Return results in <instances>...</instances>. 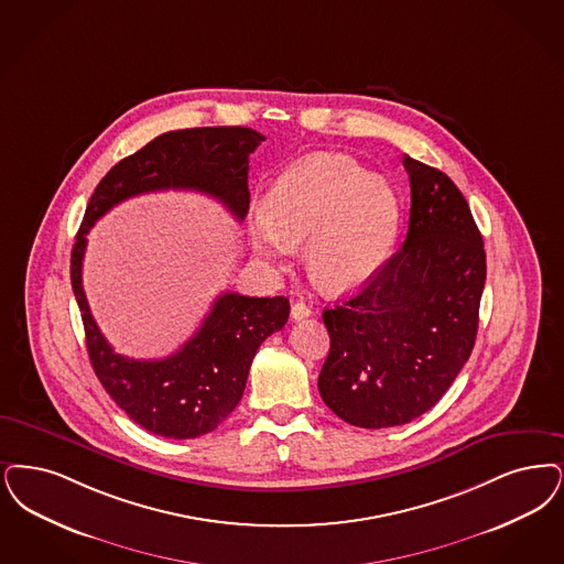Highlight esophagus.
<instances>
[{"mask_svg":"<svg viewBox=\"0 0 564 564\" xmlns=\"http://www.w3.org/2000/svg\"><path fill=\"white\" fill-rule=\"evenodd\" d=\"M306 316H311V308H308L304 302H295V304H292L293 321H302V318H306Z\"/></svg>","mask_w":564,"mask_h":564,"instance_id":"1","label":"esophagus"}]
</instances>
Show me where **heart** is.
Segmentation results:
<instances>
[{"mask_svg": "<svg viewBox=\"0 0 564 564\" xmlns=\"http://www.w3.org/2000/svg\"><path fill=\"white\" fill-rule=\"evenodd\" d=\"M399 228L401 203L386 178L352 158L316 153L272 182L249 239L271 264L306 241L308 276L325 292H348L382 269Z\"/></svg>", "mask_w": 564, "mask_h": 564, "instance_id": "heart-1", "label": "heart"}]
</instances>
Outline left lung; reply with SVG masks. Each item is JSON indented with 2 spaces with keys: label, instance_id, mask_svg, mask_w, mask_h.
<instances>
[{
  "label": "left lung",
  "instance_id": "1",
  "mask_svg": "<svg viewBox=\"0 0 564 564\" xmlns=\"http://www.w3.org/2000/svg\"><path fill=\"white\" fill-rule=\"evenodd\" d=\"M409 228L361 292L323 311L329 355L318 392L359 429L403 426L441 401L470 359L487 258L468 202L447 174L403 159Z\"/></svg>",
  "mask_w": 564,
  "mask_h": 564
}]
</instances>
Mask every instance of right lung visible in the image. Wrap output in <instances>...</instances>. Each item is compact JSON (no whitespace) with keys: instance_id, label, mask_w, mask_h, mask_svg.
Listing matches in <instances>:
<instances>
[{"instance_id":"add662e5","label":"right lung","mask_w":564,"mask_h":564,"mask_svg":"<svg viewBox=\"0 0 564 564\" xmlns=\"http://www.w3.org/2000/svg\"><path fill=\"white\" fill-rule=\"evenodd\" d=\"M264 135L256 130L191 128L165 132L121 159L96 186L70 251V285L82 311L91 367L109 397L140 429L163 438H197L218 429L239 405L260 344L283 329L290 300L226 292L199 332L167 359L117 355L100 334L82 285L88 232L113 205L142 193L188 188L225 205L241 223L249 209V155Z\"/></svg>"}]
</instances>
